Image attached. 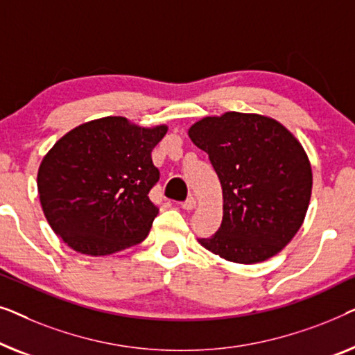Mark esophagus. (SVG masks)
Listing matches in <instances>:
<instances>
[{
	"instance_id": "34e87169",
	"label": "esophagus",
	"mask_w": 355,
	"mask_h": 355,
	"mask_svg": "<svg viewBox=\"0 0 355 355\" xmlns=\"http://www.w3.org/2000/svg\"><path fill=\"white\" fill-rule=\"evenodd\" d=\"M182 207L184 209V211H193V209L196 207V198L189 196V198L187 199V201L182 202Z\"/></svg>"
}]
</instances>
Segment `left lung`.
Returning <instances> with one entry per match:
<instances>
[{"label": "left lung", "mask_w": 355, "mask_h": 355, "mask_svg": "<svg viewBox=\"0 0 355 355\" xmlns=\"http://www.w3.org/2000/svg\"><path fill=\"white\" fill-rule=\"evenodd\" d=\"M206 151L223 193L220 228L199 243L236 263L278 254L301 228L311 202L312 168L302 144L275 119L225 112L188 130Z\"/></svg>", "instance_id": "1"}]
</instances>
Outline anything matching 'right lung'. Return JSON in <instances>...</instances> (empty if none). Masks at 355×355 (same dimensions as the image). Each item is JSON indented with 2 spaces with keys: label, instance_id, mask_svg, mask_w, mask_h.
Returning a JSON list of instances; mask_svg holds the SVG:
<instances>
[{
  "label": "right lung",
  "instance_id": "right-lung-1",
  "mask_svg": "<svg viewBox=\"0 0 355 355\" xmlns=\"http://www.w3.org/2000/svg\"><path fill=\"white\" fill-rule=\"evenodd\" d=\"M167 125L125 117L82 123L56 141L38 168V194L53 232L73 251L107 256L141 243L159 209L151 153Z\"/></svg>",
  "mask_w": 355,
  "mask_h": 355
}]
</instances>
